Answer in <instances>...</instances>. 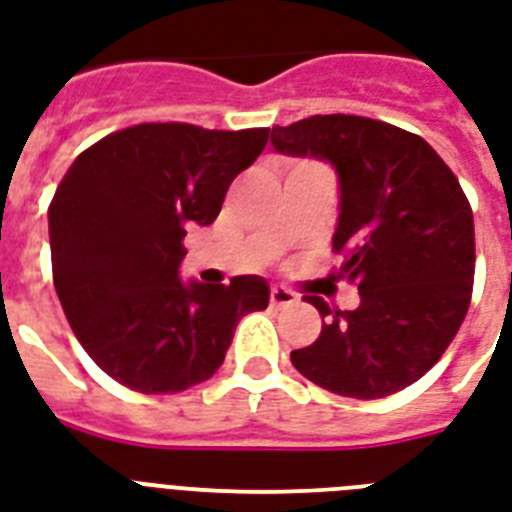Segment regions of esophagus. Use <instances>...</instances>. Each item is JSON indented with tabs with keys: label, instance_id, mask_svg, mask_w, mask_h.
<instances>
[{
	"label": "esophagus",
	"instance_id": "34e87169",
	"mask_svg": "<svg viewBox=\"0 0 512 512\" xmlns=\"http://www.w3.org/2000/svg\"><path fill=\"white\" fill-rule=\"evenodd\" d=\"M271 303L273 306H292V303H298V295L287 287H271Z\"/></svg>",
	"mask_w": 512,
	"mask_h": 512
}]
</instances>
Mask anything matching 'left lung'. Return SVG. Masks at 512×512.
<instances>
[{
	"label": "left lung",
	"instance_id": "obj_1",
	"mask_svg": "<svg viewBox=\"0 0 512 512\" xmlns=\"http://www.w3.org/2000/svg\"><path fill=\"white\" fill-rule=\"evenodd\" d=\"M273 150L327 161L338 174V276L360 290L333 311L292 365L341 397L378 400L419 381L443 357L470 308L473 209L443 158L421 136L357 115H311L271 131Z\"/></svg>",
	"mask_w": 512,
	"mask_h": 512
}]
</instances>
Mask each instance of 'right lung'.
Wrapping results in <instances>:
<instances>
[{
    "mask_svg": "<svg viewBox=\"0 0 512 512\" xmlns=\"http://www.w3.org/2000/svg\"><path fill=\"white\" fill-rule=\"evenodd\" d=\"M268 128L142 123L77 155L48 209L53 284L77 341L117 384L166 395L225 360L236 325L263 311V276L182 282V239L212 225Z\"/></svg>",
    "mask_w": 512,
    "mask_h": 512,
    "instance_id": "obj_1",
    "label": "right lung"
}]
</instances>
